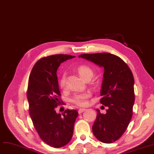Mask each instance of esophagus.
<instances>
[{
	"mask_svg": "<svg viewBox=\"0 0 154 154\" xmlns=\"http://www.w3.org/2000/svg\"><path fill=\"white\" fill-rule=\"evenodd\" d=\"M85 110H86L85 109H80L79 110V111H78L79 114H82V113L84 112Z\"/></svg>",
	"mask_w": 154,
	"mask_h": 154,
	"instance_id": "esophagus-1",
	"label": "esophagus"
}]
</instances>
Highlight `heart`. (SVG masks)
Returning <instances> with one entry per match:
<instances>
[{
  "label": "heart",
  "instance_id": "heart-1",
  "mask_svg": "<svg viewBox=\"0 0 154 154\" xmlns=\"http://www.w3.org/2000/svg\"><path fill=\"white\" fill-rule=\"evenodd\" d=\"M77 71L80 75L84 79L87 80V79L92 78L94 74L93 70L87 66L82 65L80 66L77 68ZM66 83V75L65 73L62 74L60 80V85L62 87H64ZM91 97L90 92H77L75 93L72 97L71 102L78 106H85L88 103V99Z\"/></svg>",
  "mask_w": 154,
  "mask_h": 154
}]
</instances>
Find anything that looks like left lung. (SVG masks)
Instances as JSON below:
<instances>
[{"mask_svg":"<svg viewBox=\"0 0 154 154\" xmlns=\"http://www.w3.org/2000/svg\"><path fill=\"white\" fill-rule=\"evenodd\" d=\"M79 57L104 69L100 102L108 109L106 114L96 109L97 116L92 132L102 142H114L125 132L132 119L135 100L132 72L122 59L110 53L81 54Z\"/></svg>","mask_w":154,"mask_h":154,"instance_id":"obj_1","label":"left lung"}]
</instances>
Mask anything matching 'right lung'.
Here are the masks:
<instances>
[{
  "label": "right lung",
  "mask_w": 154,
  "mask_h": 154,
  "mask_svg": "<svg viewBox=\"0 0 154 154\" xmlns=\"http://www.w3.org/2000/svg\"><path fill=\"white\" fill-rule=\"evenodd\" d=\"M75 56L53 55L40 59L29 79L27 100L29 114L40 139L50 146L62 147L71 140L78 116L75 110L57 114L55 108L61 102L57 70L61 63Z\"/></svg>",
  "instance_id": "1"
}]
</instances>
